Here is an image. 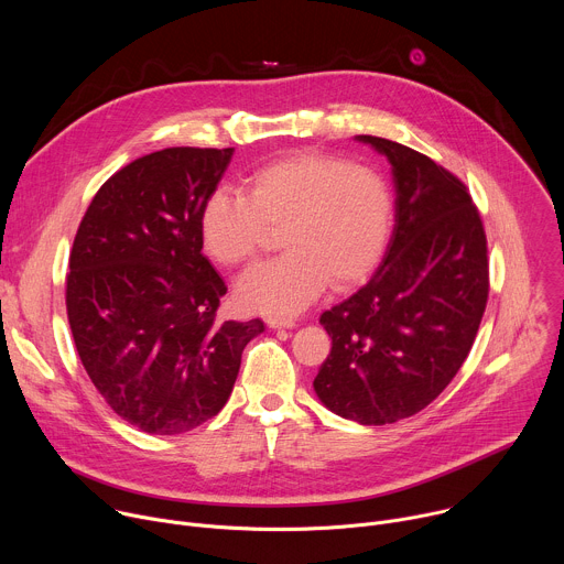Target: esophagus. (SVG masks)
<instances>
[{
	"label": "esophagus",
	"mask_w": 564,
	"mask_h": 564,
	"mask_svg": "<svg viewBox=\"0 0 564 564\" xmlns=\"http://www.w3.org/2000/svg\"><path fill=\"white\" fill-rule=\"evenodd\" d=\"M268 326L270 328H294L296 324H294V318H279V316H270L268 318Z\"/></svg>",
	"instance_id": "esophagus-1"
}]
</instances>
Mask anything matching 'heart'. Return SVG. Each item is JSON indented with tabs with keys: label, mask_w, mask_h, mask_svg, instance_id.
I'll return each mask as SVG.
<instances>
[{
	"label": "heart",
	"mask_w": 564,
	"mask_h": 564,
	"mask_svg": "<svg viewBox=\"0 0 564 564\" xmlns=\"http://www.w3.org/2000/svg\"><path fill=\"white\" fill-rule=\"evenodd\" d=\"M392 225L383 178L328 153H292L254 172L243 194L214 192L200 209L205 252L225 268L252 261L281 229L283 257L236 283L250 312L294 316L333 283L364 281L379 263Z\"/></svg>",
	"instance_id": "heart-1"
}]
</instances>
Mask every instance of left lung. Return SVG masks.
Returning <instances> with one entry per match:
<instances>
[{"instance_id": "1", "label": "left lung", "mask_w": 564, "mask_h": 564, "mask_svg": "<svg viewBox=\"0 0 564 564\" xmlns=\"http://www.w3.org/2000/svg\"><path fill=\"white\" fill-rule=\"evenodd\" d=\"M355 140L390 163L394 227L368 283L321 314L333 350L312 386L335 415L383 426L426 409L468 357L489 296L487 236L466 187L429 155Z\"/></svg>"}]
</instances>
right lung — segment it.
Returning a JSON list of instances; mask_svg holds the SVG:
<instances>
[{"label":"right lung","instance_id":"1","mask_svg":"<svg viewBox=\"0 0 564 564\" xmlns=\"http://www.w3.org/2000/svg\"><path fill=\"white\" fill-rule=\"evenodd\" d=\"M234 149L172 147L113 174L73 240L66 312L107 404L151 435H181L227 404L261 318L216 321L227 292L203 254L200 209Z\"/></svg>","mask_w":564,"mask_h":564}]
</instances>
